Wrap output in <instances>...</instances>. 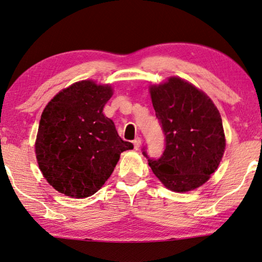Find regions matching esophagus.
Here are the masks:
<instances>
[{
	"label": "esophagus",
	"instance_id": "obj_1",
	"mask_svg": "<svg viewBox=\"0 0 262 262\" xmlns=\"http://www.w3.org/2000/svg\"><path fill=\"white\" fill-rule=\"evenodd\" d=\"M134 145H135V148L136 149H138L139 147H140V145H141V138H136L135 140H134Z\"/></svg>",
	"mask_w": 262,
	"mask_h": 262
}]
</instances>
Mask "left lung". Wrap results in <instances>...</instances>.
Wrapping results in <instances>:
<instances>
[{"label": "left lung", "mask_w": 262, "mask_h": 262, "mask_svg": "<svg viewBox=\"0 0 262 262\" xmlns=\"http://www.w3.org/2000/svg\"><path fill=\"white\" fill-rule=\"evenodd\" d=\"M166 138L159 159L143 154L154 175L175 192L194 190L209 180L221 162L226 137L217 108L204 92L178 77L149 87Z\"/></svg>", "instance_id": "1"}]
</instances>
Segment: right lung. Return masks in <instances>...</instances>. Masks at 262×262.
Listing matches in <instances>:
<instances>
[{
	"label": "right lung",
	"instance_id": "add662e5",
	"mask_svg": "<svg viewBox=\"0 0 262 262\" xmlns=\"http://www.w3.org/2000/svg\"><path fill=\"white\" fill-rule=\"evenodd\" d=\"M108 85L78 81L50 100L41 115L35 154L41 172L55 190L72 198L98 192L122 152L134 145L118 136L103 107Z\"/></svg>",
	"mask_w": 262,
	"mask_h": 262
}]
</instances>
